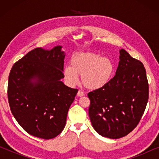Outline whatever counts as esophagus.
I'll use <instances>...</instances> for the list:
<instances>
[{
  "label": "esophagus",
  "mask_w": 159,
  "mask_h": 159,
  "mask_svg": "<svg viewBox=\"0 0 159 159\" xmlns=\"http://www.w3.org/2000/svg\"><path fill=\"white\" fill-rule=\"evenodd\" d=\"M77 95L78 97H82V96H83V95H84V93L82 92V91H81V90H79L77 92Z\"/></svg>",
  "instance_id": "esophagus-1"
}]
</instances>
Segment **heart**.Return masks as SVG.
Here are the masks:
<instances>
[{"label": "heart", "instance_id": "1", "mask_svg": "<svg viewBox=\"0 0 159 159\" xmlns=\"http://www.w3.org/2000/svg\"><path fill=\"white\" fill-rule=\"evenodd\" d=\"M115 66L113 61L106 56L95 53H79L72 56L70 66L64 69V76L69 85L77 84L79 76L86 88L98 90L103 88L112 79Z\"/></svg>", "mask_w": 159, "mask_h": 159}]
</instances>
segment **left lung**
<instances>
[{
    "mask_svg": "<svg viewBox=\"0 0 159 159\" xmlns=\"http://www.w3.org/2000/svg\"><path fill=\"white\" fill-rule=\"evenodd\" d=\"M116 75L103 88L90 92L88 113L99 134L118 139L132 132L140 122L148 101L149 88L143 63L125 50L119 51Z\"/></svg>",
    "mask_w": 159,
    "mask_h": 159,
    "instance_id": "1",
    "label": "left lung"
}]
</instances>
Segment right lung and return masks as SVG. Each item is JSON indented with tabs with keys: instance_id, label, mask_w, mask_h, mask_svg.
<instances>
[{
	"instance_id": "add662e5",
	"label": "right lung",
	"mask_w": 159,
	"mask_h": 159,
	"mask_svg": "<svg viewBox=\"0 0 159 159\" xmlns=\"http://www.w3.org/2000/svg\"><path fill=\"white\" fill-rule=\"evenodd\" d=\"M61 48H34L15 63L8 77L12 114L27 133L45 140L56 138L64 129L78 92L61 81L65 58Z\"/></svg>"
}]
</instances>
